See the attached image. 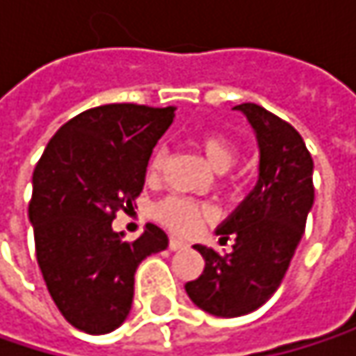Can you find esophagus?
<instances>
[{
	"label": "esophagus",
	"mask_w": 356,
	"mask_h": 356,
	"mask_svg": "<svg viewBox=\"0 0 356 356\" xmlns=\"http://www.w3.org/2000/svg\"><path fill=\"white\" fill-rule=\"evenodd\" d=\"M187 248V243L185 241H181L177 237H171V241H169V249L171 251H179V249H185Z\"/></svg>",
	"instance_id": "1"
}]
</instances>
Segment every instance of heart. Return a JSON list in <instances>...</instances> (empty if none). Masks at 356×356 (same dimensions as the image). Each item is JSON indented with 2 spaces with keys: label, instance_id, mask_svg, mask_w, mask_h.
I'll use <instances>...</instances> for the list:
<instances>
[{
  "label": "heart",
  "instance_id": "heart-1",
  "mask_svg": "<svg viewBox=\"0 0 356 356\" xmlns=\"http://www.w3.org/2000/svg\"><path fill=\"white\" fill-rule=\"evenodd\" d=\"M200 148L208 161V165L216 171V173H227L235 161H237V146L233 140H229L227 136L220 134H210L204 136L200 140ZM167 161V150L159 148L154 150L150 163H148V175L156 177L163 171V165ZM154 216L165 222L169 229H173L179 235H189L193 233L206 218L212 216L210 206L189 200V197H179V195H171L165 197L163 202H159L154 206Z\"/></svg>",
  "mask_w": 356,
  "mask_h": 356
}]
</instances>
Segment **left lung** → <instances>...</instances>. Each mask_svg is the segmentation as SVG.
Listing matches in <instances>:
<instances>
[{"instance_id":"obj_1","label":"left lung","mask_w":356,"mask_h":356,"mask_svg":"<svg viewBox=\"0 0 356 356\" xmlns=\"http://www.w3.org/2000/svg\"><path fill=\"white\" fill-rule=\"evenodd\" d=\"M233 108L248 117L255 134L257 183L216 229L220 241L235 239L233 251L218 255L193 245L206 266L185 284L193 305L216 318L248 316L276 293L314 206V161L299 131L259 105Z\"/></svg>"}]
</instances>
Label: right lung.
I'll list each match as a JSON object with an SVG mask.
<instances>
[{"label": "right lung", "mask_w": 356, "mask_h": 356, "mask_svg": "<svg viewBox=\"0 0 356 356\" xmlns=\"http://www.w3.org/2000/svg\"><path fill=\"white\" fill-rule=\"evenodd\" d=\"M173 117L175 107L88 108L57 129L33 173L36 261L61 316L86 334H108L127 320L138 266L169 248L152 222L134 243L111 222L140 195Z\"/></svg>", "instance_id": "right-lung-1"}]
</instances>
